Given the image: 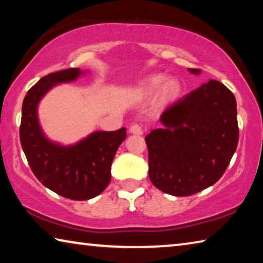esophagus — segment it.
<instances>
[{
  "mask_svg": "<svg viewBox=\"0 0 263 263\" xmlns=\"http://www.w3.org/2000/svg\"><path fill=\"white\" fill-rule=\"evenodd\" d=\"M130 133L132 135H137V136H141L142 135V128L139 125V124H133V125L130 126Z\"/></svg>",
  "mask_w": 263,
  "mask_h": 263,
  "instance_id": "esophagus-1",
  "label": "esophagus"
}]
</instances>
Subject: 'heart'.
<instances>
[{
  "label": "heart",
  "mask_w": 263,
  "mask_h": 263,
  "mask_svg": "<svg viewBox=\"0 0 263 263\" xmlns=\"http://www.w3.org/2000/svg\"><path fill=\"white\" fill-rule=\"evenodd\" d=\"M139 90L145 95L154 94L159 90V100L162 103H169L176 100L182 91V84L175 78L166 80L164 75L157 74L147 78L140 83Z\"/></svg>",
  "instance_id": "b5f03b06"
}]
</instances>
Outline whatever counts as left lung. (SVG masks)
Returning <instances> with one entry per match:
<instances>
[{
    "mask_svg": "<svg viewBox=\"0 0 263 263\" xmlns=\"http://www.w3.org/2000/svg\"><path fill=\"white\" fill-rule=\"evenodd\" d=\"M160 123L161 127L145 137L151 182L173 196H190L215 184L238 146L237 102L232 92L210 80L164 110Z\"/></svg>",
    "mask_w": 263,
    "mask_h": 263,
    "instance_id": "obj_1",
    "label": "left lung"
}]
</instances>
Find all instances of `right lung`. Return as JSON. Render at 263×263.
Wrapping results in <instances>:
<instances>
[{
	"label": "right lung",
	"mask_w": 263,
	"mask_h": 263,
	"mask_svg": "<svg viewBox=\"0 0 263 263\" xmlns=\"http://www.w3.org/2000/svg\"><path fill=\"white\" fill-rule=\"evenodd\" d=\"M83 72L68 68L42 78L25 95L22 105L20 138L22 148L35 177L62 197L87 201L100 195L111 180V164L126 128L96 131L74 145L52 141L43 132L38 104L51 89L73 82Z\"/></svg>",
	"instance_id": "add662e5"
}]
</instances>
